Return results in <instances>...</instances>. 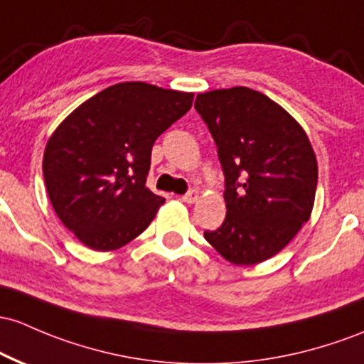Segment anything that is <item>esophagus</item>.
Returning a JSON list of instances; mask_svg holds the SVG:
<instances>
[{
	"label": "esophagus",
	"mask_w": 364,
	"mask_h": 364,
	"mask_svg": "<svg viewBox=\"0 0 364 364\" xmlns=\"http://www.w3.org/2000/svg\"><path fill=\"white\" fill-rule=\"evenodd\" d=\"M197 198H198V193L195 190H190L188 193H185V195H181V200L183 202H186V203H193V202H197Z\"/></svg>",
	"instance_id": "1"
}]
</instances>
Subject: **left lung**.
Instances as JSON below:
<instances>
[{"instance_id":"left-lung-1","label":"left lung","mask_w":364,"mask_h":364,"mask_svg":"<svg viewBox=\"0 0 364 364\" xmlns=\"http://www.w3.org/2000/svg\"><path fill=\"white\" fill-rule=\"evenodd\" d=\"M195 109L225 174V223L203 237L237 266L266 261L313 210L318 164L309 138L289 112L245 86L197 95Z\"/></svg>"}]
</instances>
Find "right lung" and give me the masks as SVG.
I'll return each mask as SVG.
<instances>
[{
	"label": "right lung",
	"instance_id": "1",
	"mask_svg": "<svg viewBox=\"0 0 364 364\" xmlns=\"http://www.w3.org/2000/svg\"><path fill=\"white\" fill-rule=\"evenodd\" d=\"M193 93L119 82L86 100L48 139V197L86 247L107 252L149 228L166 198L146 186L151 146L191 109Z\"/></svg>",
	"mask_w": 364,
	"mask_h": 364
}]
</instances>
